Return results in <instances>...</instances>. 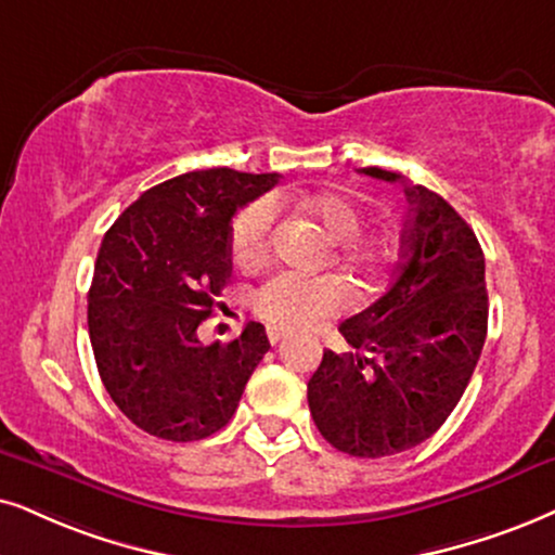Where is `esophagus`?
<instances>
[{
	"instance_id": "esophagus-1",
	"label": "esophagus",
	"mask_w": 555,
	"mask_h": 555,
	"mask_svg": "<svg viewBox=\"0 0 555 555\" xmlns=\"http://www.w3.org/2000/svg\"><path fill=\"white\" fill-rule=\"evenodd\" d=\"M282 338H284L282 330H269V340H271V346H276V343L282 340Z\"/></svg>"
}]
</instances>
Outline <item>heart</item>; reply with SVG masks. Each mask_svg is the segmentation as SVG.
<instances>
[{
  "instance_id": "b5f03b06",
  "label": "heart",
  "mask_w": 555,
  "mask_h": 555,
  "mask_svg": "<svg viewBox=\"0 0 555 555\" xmlns=\"http://www.w3.org/2000/svg\"><path fill=\"white\" fill-rule=\"evenodd\" d=\"M327 235L335 241V254L353 269H376L384 261V250L376 243L363 241L361 212L353 202L338 194H320L301 199ZM276 222V202L269 196L254 199L235 215L230 228V245L237 261L250 266L266 256ZM256 314L279 330H305L314 322L340 312L348 305V289L338 279H305L297 273H279L250 294Z\"/></svg>"
}]
</instances>
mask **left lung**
I'll return each instance as SVG.
<instances>
[{"label":"left lung","mask_w":555,"mask_h":555,"mask_svg":"<svg viewBox=\"0 0 555 555\" xmlns=\"http://www.w3.org/2000/svg\"><path fill=\"white\" fill-rule=\"evenodd\" d=\"M361 173L404 186L402 261L374 305L340 322L350 350L322 353L307 402L330 446L382 459L430 438L464 397L489 299L481 245L443 196L376 166Z\"/></svg>","instance_id":"left-lung-1"}]
</instances>
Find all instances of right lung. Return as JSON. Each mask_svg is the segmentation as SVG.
Here are the masks:
<instances>
[{
    "instance_id": "obj_1",
    "label": "right lung",
    "mask_w": 555,
    "mask_h": 555,
    "mask_svg": "<svg viewBox=\"0 0 555 555\" xmlns=\"http://www.w3.org/2000/svg\"><path fill=\"white\" fill-rule=\"evenodd\" d=\"M279 173L207 168L138 196L104 233L89 289V338L104 389L156 438L189 443L235 415L269 350L261 322L205 346L199 322L228 284L230 220Z\"/></svg>"
}]
</instances>
